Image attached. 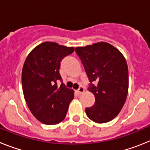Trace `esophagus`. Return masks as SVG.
<instances>
[{
  "mask_svg": "<svg viewBox=\"0 0 150 150\" xmlns=\"http://www.w3.org/2000/svg\"><path fill=\"white\" fill-rule=\"evenodd\" d=\"M84 91H85L84 88H83V87H82V86H80L79 88V89L77 90V93L78 94H83Z\"/></svg>",
  "mask_w": 150,
  "mask_h": 150,
  "instance_id": "obj_1",
  "label": "esophagus"
}]
</instances>
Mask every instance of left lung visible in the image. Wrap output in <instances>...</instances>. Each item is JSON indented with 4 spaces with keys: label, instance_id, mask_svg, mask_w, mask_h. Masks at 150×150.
<instances>
[{
    "label": "left lung",
    "instance_id": "left-lung-1",
    "mask_svg": "<svg viewBox=\"0 0 150 150\" xmlns=\"http://www.w3.org/2000/svg\"><path fill=\"white\" fill-rule=\"evenodd\" d=\"M75 51L91 83L88 90L95 98V104L86 108V113L95 122H108L120 113L127 98L126 60L120 50L106 42L78 46Z\"/></svg>",
    "mask_w": 150,
    "mask_h": 150
}]
</instances>
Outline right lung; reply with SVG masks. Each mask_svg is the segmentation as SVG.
<instances>
[{
	"label": "right lung",
	"mask_w": 150,
	"mask_h": 150,
	"mask_svg": "<svg viewBox=\"0 0 150 150\" xmlns=\"http://www.w3.org/2000/svg\"><path fill=\"white\" fill-rule=\"evenodd\" d=\"M74 51V47L44 42L28 55L22 72L24 97L33 116L45 125L59 124L67 114L74 90L66 88L59 74L64 57ZM62 82L60 86L57 83Z\"/></svg>",
	"instance_id": "1"
}]
</instances>
